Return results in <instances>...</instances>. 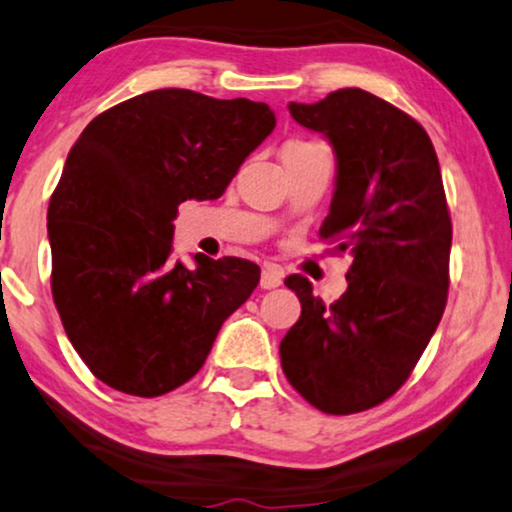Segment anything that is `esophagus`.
<instances>
[{"instance_id": "esophagus-1", "label": "esophagus", "mask_w": 512, "mask_h": 512, "mask_svg": "<svg viewBox=\"0 0 512 512\" xmlns=\"http://www.w3.org/2000/svg\"><path fill=\"white\" fill-rule=\"evenodd\" d=\"M281 283H283V274L276 267H264L262 269V276H260V286L262 288L271 290V288L281 286Z\"/></svg>"}]
</instances>
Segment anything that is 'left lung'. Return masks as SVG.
Instances as JSON below:
<instances>
[{
  "label": "left lung",
  "mask_w": 512,
  "mask_h": 512,
  "mask_svg": "<svg viewBox=\"0 0 512 512\" xmlns=\"http://www.w3.org/2000/svg\"><path fill=\"white\" fill-rule=\"evenodd\" d=\"M288 108L338 155L319 236L349 252L352 267L331 304L304 276L286 278L302 314L278 352L309 404L349 416L390 399L437 331L449 295L451 215L435 146L411 115L357 87Z\"/></svg>",
  "instance_id": "8db88e82"
}]
</instances>
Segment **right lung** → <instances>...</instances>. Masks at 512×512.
I'll return each instance as SVG.
<instances>
[{
    "instance_id": "right-lung-1",
    "label": "right lung",
    "mask_w": 512,
    "mask_h": 512,
    "mask_svg": "<svg viewBox=\"0 0 512 512\" xmlns=\"http://www.w3.org/2000/svg\"><path fill=\"white\" fill-rule=\"evenodd\" d=\"M267 103L155 89L108 108L70 148L51 193V295L101 383L160 397L200 371L260 283L241 257L172 260L177 205L215 200L274 132Z\"/></svg>"
}]
</instances>
